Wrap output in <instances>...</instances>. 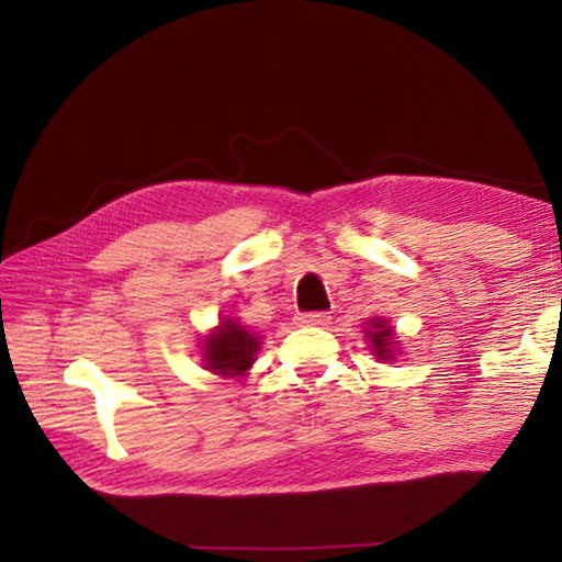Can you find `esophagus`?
I'll use <instances>...</instances> for the list:
<instances>
[{"instance_id": "1", "label": "esophagus", "mask_w": 562, "mask_h": 562, "mask_svg": "<svg viewBox=\"0 0 562 562\" xmlns=\"http://www.w3.org/2000/svg\"><path fill=\"white\" fill-rule=\"evenodd\" d=\"M294 319H297V325L302 327H325L329 322V315L327 312H302V315Z\"/></svg>"}]
</instances>
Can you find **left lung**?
<instances>
[{"mask_svg": "<svg viewBox=\"0 0 562 562\" xmlns=\"http://www.w3.org/2000/svg\"><path fill=\"white\" fill-rule=\"evenodd\" d=\"M367 322H369V327H367L369 347H372V351L379 359H392L394 361V347H396L394 329L389 327V322L382 319V317H374V319H367Z\"/></svg>", "mask_w": 562, "mask_h": 562, "instance_id": "1", "label": "left lung"}]
</instances>
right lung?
Listing matches in <instances>:
<instances>
[{
  "label": "right lung",
  "instance_id": "1",
  "mask_svg": "<svg viewBox=\"0 0 562 562\" xmlns=\"http://www.w3.org/2000/svg\"><path fill=\"white\" fill-rule=\"evenodd\" d=\"M260 351V337L247 331L237 319H223L211 335L203 339L205 369L223 376H240L252 367Z\"/></svg>",
  "mask_w": 562,
  "mask_h": 562
}]
</instances>
